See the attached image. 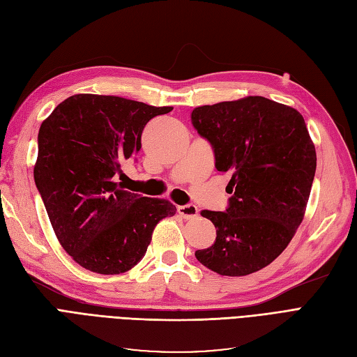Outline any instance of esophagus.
<instances>
[{
  "instance_id": "34e87169",
  "label": "esophagus",
  "mask_w": 357,
  "mask_h": 357,
  "mask_svg": "<svg viewBox=\"0 0 357 357\" xmlns=\"http://www.w3.org/2000/svg\"><path fill=\"white\" fill-rule=\"evenodd\" d=\"M177 210L181 214V218H185V219H195L198 215V207H197V205H193V204L180 205Z\"/></svg>"
}]
</instances>
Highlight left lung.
<instances>
[{
  "label": "left lung",
  "mask_w": 357,
  "mask_h": 357,
  "mask_svg": "<svg viewBox=\"0 0 357 357\" xmlns=\"http://www.w3.org/2000/svg\"><path fill=\"white\" fill-rule=\"evenodd\" d=\"M190 121L211 144L214 167L231 172L225 211L204 210L215 241L198 261L220 275L259 271L280 256L304 219L316 149L304 117L264 96L197 107Z\"/></svg>",
  "instance_id": "obj_1"
}]
</instances>
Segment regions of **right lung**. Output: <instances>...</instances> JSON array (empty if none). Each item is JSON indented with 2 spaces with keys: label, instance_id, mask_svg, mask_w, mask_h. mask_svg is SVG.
I'll list each match as a JSON object with an SVG mask.
<instances>
[{
  "label": "right lung",
  "instance_id": "add662e5",
  "mask_svg": "<svg viewBox=\"0 0 357 357\" xmlns=\"http://www.w3.org/2000/svg\"><path fill=\"white\" fill-rule=\"evenodd\" d=\"M172 107L79 93L41 123L36 186L61 245L92 273L122 274L144 257L159 220L176 214L167 199L125 190L121 164L142 149L149 121Z\"/></svg>",
  "mask_w": 357,
  "mask_h": 357
}]
</instances>
